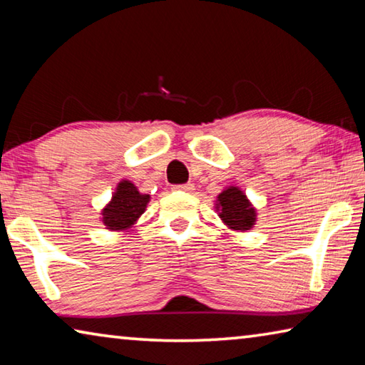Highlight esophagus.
<instances>
[{
  "label": "esophagus",
  "instance_id": "obj_1",
  "mask_svg": "<svg viewBox=\"0 0 365 365\" xmlns=\"http://www.w3.org/2000/svg\"><path fill=\"white\" fill-rule=\"evenodd\" d=\"M195 187L191 183H185V185H177V187H174V190H178V191H191Z\"/></svg>",
  "mask_w": 365,
  "mask_h": 365
}]
</instances>
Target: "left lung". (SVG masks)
<instances>
[{
    "instance_id": "obj_1",
    "label": "left lung",
    "mask_w": 365,
    "mask_h": 365,
    "mask_svg": "<svg viewBox=\"0 0 365 365\" xmlns=\"http://www.w3.org/2000/svg\"><path fill=\"white\" fill-rule=\"evenodd\" d=\"M215 211L220 220L235 232H248L256 225L257 212L242 188L227 187L215 200Z\"/></svg>"
}]
</instances>
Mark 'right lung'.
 Wrapping results in <instances>:
<instances>
[{
    "label": "right lung",
    "instance_id": "add662e5",
    "mask_svg": "<svg viewBox=\"0 0 365 365\" xmlns=\"http://www.w3.org/2000/svg\"><path fill=\"white\" fill-rule=\"evenodd\" d=\"M150 195L140 193L130 180L117 183L113 197L101 211V222L110 232H128L146 211Z\"/></svg>",
    "mask_w": 365,
    "mask_h": 365
}]
</instances>
